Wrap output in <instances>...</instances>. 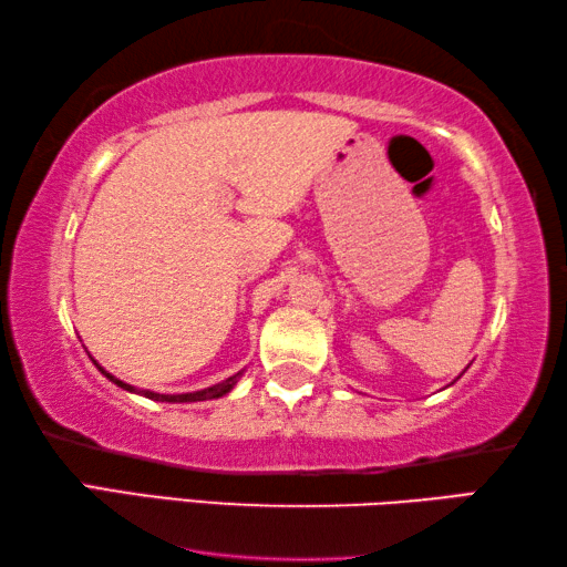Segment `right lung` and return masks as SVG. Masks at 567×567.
Masks as SVG:
<instances>
[{"instance_id":"obj_1","label":"right lung","mask_w":567,"mask_h":567,"mask_svg":"<svg viewBox=\"0 0 567 567\" xmlns=\"http://www.w3.org/2000/svg\"><path fill=\"white\" fill-rule=\"evenodd\" d=\"M95 361V359H92ZM95 367L102 371V374H105L110 382L113 384H117L120 389H125V392H135V394H141V396H147V399H153V402H171V404H188V402H206V399H218V396H226L230 389H234L236 384H238V377L244 374V371H238V374H234V377H228V379H223V382H218V384H213V386H208V389H200V392H185V394H161V392H151V389H137V386H133V384H125L123 379H117V377H113L110 374V371H105L102 369L97 361H95Z\"/></svg>"}]
</instances>
